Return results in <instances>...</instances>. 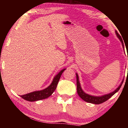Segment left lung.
Masks as SVG:
<instances>
[{
	"label": "left lung",
	"instance_id": "1",
	"mask_svg": "<svg viewBox=\"0 0 128 128\" xmlns=\"http://www.w3.org/2000/svg\"><path fill=\"white\" fill-rule=\"evenodd\" d=\"M115 32H116V34L119 40H120L121 41V43H122L123 48H124V43H123L122 38H121L120 36L119 35L118 33L117 32V31H116ZM76 78H77V92L80 98L83 99L84 101L86 102L92 103V104H101L103 102H104L107 100L108 99H109L110 98H111L112 96H113V95L115 94L116 92H118V91L120 90V88H121V85H122L123 82H124V78L122 80V82H121L120 85H119L118 87L114 91V92H110L108 94L102 95V96H92V95H90L89 94H86V93L84 92L82 89L81 85H80L78 76L77 73H76Z\"/></svg>",
	"mask_w": 128,
	"mask_h": 128
}]
</instances>
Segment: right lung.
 I'll list each match as a JSON object with an SVG mask.
<instances>
[{
  "label": "right lung",
  "instance_id": "obj_1",
  "mask_svg": "<svg viewBox=\"0 0 128 128\" xmlns=\"http://www.w3.org/2000/svg\"><path fill=\"white\" fill-rule=\"evenodd\" d=\"M65 70H66V69H62L57 75L55 76V77L54 78L51 85L48 87H47V88L42 90L36 91V92L28 93V94H26L21 95L20 96L24 99H25V100L29 102L37 101L47 98L50 96H51L54 92V91L55 90L60 80V78Z\"/></svg>",
  "mask_w": 128,
  "mask_h": 128
}]
</instances>
